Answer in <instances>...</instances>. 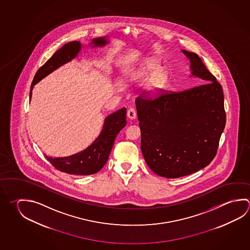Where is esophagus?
<instances>
[{"label":"esophagus","instance_id":"34e87169","mask_svg":"<svg viewBox=\"0 0 250 250\" xmlns=\"http://www.w3.org/2000/svg\"><path fill=\"white\" fill-rule=\"evenodd\" d=\"M136 116H137V112H136V110L134 108H130L128 111H127V117L131 119V120L136 119Z\"/></svg>","mask_w":250,"mask_h":250}]
</instances>
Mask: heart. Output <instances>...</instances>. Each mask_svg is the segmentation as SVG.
I'll return each mask as SVG.
<instances>
[{"label":"heart","instance_id":"b5f03b06","mask_svg":"<svg viewBox=\"0 0 250 250\" xmlns=\"http://www.w3.org/2000/svg\"><path fill=\"white\" fill-rule=\"evenodd\" d=\"M149 75L150 76L147 79L146 88L150 96H154L166 86L168 80V72L162 67L155 59L146 58L133 75L137 79H144Z\"/></svg>","mask_w":250,"mask_h":250}]
</instances>
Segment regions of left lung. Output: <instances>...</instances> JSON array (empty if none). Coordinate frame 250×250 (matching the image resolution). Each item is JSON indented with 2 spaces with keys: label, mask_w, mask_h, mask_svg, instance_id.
Listing matches in <instances>:
<instances>
[{
  "label": "left lung",
  "mask_w": 250,
  "mask_h": 250,
  "mask_svg": "<svg viewBox=\"0 0 250 250\" xmlns=\"http://www.w3.org/2000/svg\"><path fill=\"white\" fill-rule=\"evenodd\" d=\"M204 83L153 100L136 99L141 151L156 175L177 178L210 164L226 125L221 85L196 53L181 50Z\"/></svg>",
  "instance_id": "left-lung-1"
}]
</instances>
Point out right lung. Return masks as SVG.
<instances>
[{"label": "right lung", "instance_id": "1", "mask_svg": "<svg viewBox=\"0 0 250 250\" xmlns=\"http://www.w3.org/2000/svg\"><path fill=\"white\" fill-rule=\"evenodd\" d=\"M109 43V39L103 37L93 39L89 45H91V47H104ZM83 47V45H82L80 41H72L64 44L40 67L31 83L30 101L32 89L36 84L60 66L77 57ZM125 114L126 108H122L107 116L100 134L93 141L92 144L83 151L67 157L53 158L46 155H44V157L56 169L66 174L88 175L97 173L105 165L116 137L126 125Z\"/></svg>", "mask_w": 250, "mask_h": 250}]
</instances>
